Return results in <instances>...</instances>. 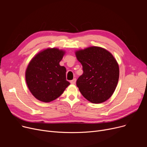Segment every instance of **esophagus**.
I'll list each match as a JSON object with an SVG mask.
<instances>
[{"mask_svg": "<svg viewBox=\"0 0 147 147\" xmlns=\"http://www.w3.org/2000/svg\"><path fill=\"white\" fill-rule=\"evenodd\" d=\"M76 82V78H74L73 80L70 81V83L71 84H75Z\"/></svg>", "mask_w": 147, "mask_h": 147, "instance_id": "1", "label": "esophagus"}]
</instances>
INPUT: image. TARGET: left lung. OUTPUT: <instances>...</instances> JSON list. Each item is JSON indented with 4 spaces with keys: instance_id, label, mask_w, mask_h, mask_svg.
<instances>
[{
    "instance_id": "8db88e82",
    "label": "left lung",
    "mask_w": 147,
    "mask_h": 147,
    "mask_svg": "<svg viewBox=\"0 0 147 147\" xmlns=\"http://www.w3.org/2000/svg\"><path fill=\"white\" fill-rule=\"evenodd\" d=\"M82 66L83 74L76 84L82 96L93 103H100L113 94L119 81L116 60L107 50L91 47L76 52Z\"/></svg>"
}]
</instances>
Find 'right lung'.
Segmentation results:
<instances>
[{"instance_id":"1","label":"right lung","mask_w":147,"mask_h":147,"mask_svg":"<svg viewBox=\"0 0 147 147\" xmlns=\"http://www.w3.org/2000/svg\"><path fill=\"white\" fill-rule=\"evenodd\" d=\"M65 51L48 48L34 57L27 68V86L35 98L44 102L59 97L70 85L66 80V69L59 65Z\"/></svg>"}]
</instances>
